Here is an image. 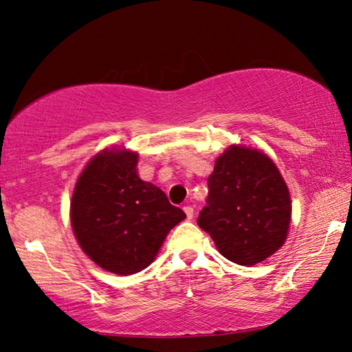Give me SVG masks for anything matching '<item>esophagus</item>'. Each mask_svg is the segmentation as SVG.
Returning <instances> with one entry per match:
<instances>
[{
    "label": "esophagus",
    "mask_w": 352,
    "mask_h": 352,
    "mask_svg": "<svg viewBox=\"0 0 352 352\" xmlns=\"http://www.w3.org/2000/svg\"><path fill=\"white\" fill-rule=\"evenodd\" d=\"M183 211H184V212H186V217H188L189 220L194 217V208H192V206H189V205H186V206H184V208H183Z\"/></svg>",
    "instance_id": "1"
}]
</instances>
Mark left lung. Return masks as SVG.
Segmentation results:
<instances>
[{
	"label": "left lung",
	"mask_w": 352,
	"mask_h": 352,
	"mask_svg": "<svg viewBox=\"0 0 352 352\" xmlns=\"http://www.w3.org/2000/svg\"><path fill=\"white\" fill-rule=\"evenodd\" d=\"M197 223L219 253L252 267L284 245L292 220L287 183L265 152L231 144L214 163Z\"/></svg>",
	"instance_id": "8db88e82"
}]
</instances>
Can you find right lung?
<instances>
[{"mask_svg":"<svg viewBox=\"0 0 352 352\" xmlns=\"http://www.w3.org/2000/svg\"><path fill=\"white\" fill-rule=\"evenodd\" d=\"M140 153L105 147L77 178L69 205L73 233L88 258L115 275H133L157 258L166 236L184 220L162 189L141 180Z\"/></svg>","mask_w":352,"mask_h":352,"instance_id":"obj_1","label":"right lung"}]
</instances>
